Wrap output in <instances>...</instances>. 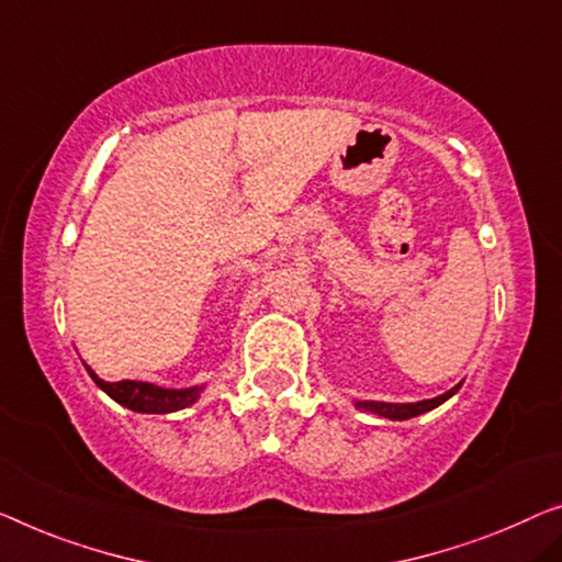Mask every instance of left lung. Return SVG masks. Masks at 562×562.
Wrapping results in <instances>:
<instances>
[{
	"mask_svg": "<svg viewBox=\"0 0 562 562\" xmlns=\"http://www.w3.org/2000/svg\"><path fill=\"white\" fill-rule=\"evenodd\" d=\"M462 386V383H459ZM459 386H454L447 393H441L437 398H426V401H416V404H386V401H356L358 408H363V412H371V414H379L383 418H393V422H406V418H414L418 414H426L431 412V408L441 406L443 401L454 396L459 391Z\"/></svg>",
	"mask_w": 562,
	"mask_h": 562,
	"instance_id": "left-lung-1",
	"label": "left lung"
}]
</instances>
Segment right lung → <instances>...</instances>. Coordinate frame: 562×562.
<instances>
[{
  "mask_svg": "<svg viewBox=\"0 0 562 562\" xmlns=\"http://www.w3.org/2000/svg\"><path fill=\"white\" fill-rule=\"evenodd\" d=\"M88 373L100 389H103L108 396L113 401H119L121 406L131 408V412L138 414H171L179 412V408H187L194 404L199 398V393L204 391V386H191V389H161L156 383H146V381H119V383H108L103 379H98L95 371L90 366Z\"/></svg>",
  "mask_w": 562,
  "mask_h": 562,
  "instance_id": "obj_1",
  "label": "right lung"
}]
</instances>
